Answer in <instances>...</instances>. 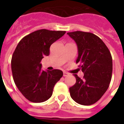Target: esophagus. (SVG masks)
Instances as JSON below:
<instances>
[{
    "label": "esophagus",
    "mask_w": 124,
    "mask_h": 124,
    "mask_svg": "<svg viewBox=\"0 0 124 124\" xmlns=\"http://www.w3.org/2000/svg\"><path fill=\"white\" fill-rule=\"evenodd\" d=\"M69 75V74L68 72H63V76H64V77H66V76H68Z\"/></svg>",
    "instance_id": "34e87169"
}]
</instances>
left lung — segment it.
<instances>
[{"label": "left lung", "instance_id": "1", "mask_svg": "<svg viewBox=\"0 0 124 124\" xmlns=\"http://www.w3.org/2000/svg\"><path fill=\"white\" fill-rule=\"evenodd\" d=\"M77 44L83 79L74 74L76 82L70 88L71 98L78 104L89 106L101 98L109 87L112 74V58L109 49L98 36L90 32H68Z\"/></svg>", "mask_w": 124, "mask_h": 124}]
</instances>
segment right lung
<instances>
[{
	"instance_id": "1",
	"label": "right lung",
	"mask_w": 124,
	"mask_h": 124,
	"mask_svg": "<svg viewBox=\"0 0 124 124\" xmlns=\"http://www.w3.org/2000/svg\"><path fill=\"white\" fill-rule=\"evenodd\" d=\"M65 31L41 29L26 36L19 42L11 60L12 76L23 96L34 103L43 102L52 95L62 71L41 70V60L50 54V47L64 35Z\"/></svg>"
}]
</instances>
